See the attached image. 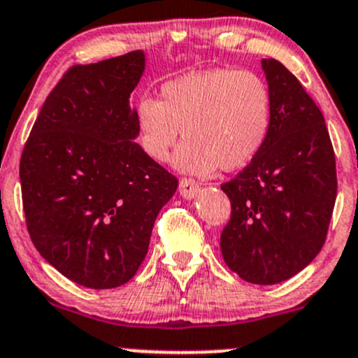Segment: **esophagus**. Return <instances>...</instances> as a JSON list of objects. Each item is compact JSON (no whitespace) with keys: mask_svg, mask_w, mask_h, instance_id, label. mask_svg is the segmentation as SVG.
Returning a JSON list of instances; mask_svg holds the SVG:
<instances>
[{"mask_svg":"<svg viewBox=\"0 0 358 358\" xmlns=\"http://www.w3.org/2000/svg\"><path fill=\"white\" fill-rule=\"evenodd\" d=\"M178 190H180V196H182L183 199H194V197L197 196V192H199V185H197L194 180L182 178L180 180Z\"/></svg>","mask_w":358,"mask_h":358,"instance_id":"1","label":"esophagus"}]
</instances>
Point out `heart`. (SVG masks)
Listing matches in <instances>:
<instances>
[{
    "label": "heart",
    "instance_id": "obj_1",
    "mask_svg": "<svg viewBox=\"0 0 358 358\" xmlns=\"http://www.w3.org/2000/svg\"><path fill=\"white\" fill-rule=\"evenodd\" d=\"M134 122L141 150L154 161H166L183 133L187 141L173 159L178 171L196 176H210L218 168L236 171L248 166L269 138L271 91L250 69L189 73L166 82L161 99L141 96Z\"/></svg>",
    "mask_w": 358,
    "mask_h": 358
}]
</instances>
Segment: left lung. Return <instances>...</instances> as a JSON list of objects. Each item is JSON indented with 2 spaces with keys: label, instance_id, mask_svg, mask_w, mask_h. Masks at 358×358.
<instances>
[{
  "label": "left lung",
  "instance_id": "8db88e82",
  "mask_svg": "<svg viewBox=\"0 0 358 358\" xmlns=\"http://www.w3.org/2000/svg\"><path fill=\"white\" fill-rule=\"evenodd\" d=\"M273 126L260 154L220 187L231 220L220 236L225 264L248 283L292 278L324 246L338 192L336 159L320 108L276 59H262Z\"/></svg>",
  "mask_w": 358,
  "mask_h": 358
}]
</instances>
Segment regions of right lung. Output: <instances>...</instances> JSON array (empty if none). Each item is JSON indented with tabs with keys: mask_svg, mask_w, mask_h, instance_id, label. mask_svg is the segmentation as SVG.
Returning a JSON list of instances; mask_svg holds the SVG:
<instances>
[{
	"mask_svg": "<svg viewBox=\"0 0 358 358\" xmlns=\"http://www.w3.org/2000/svg\"><path fill=\"white\" fill-rule=\"evenodd\" d=\"M143 50L76 64L45 99L20 157L27 231L40 255L87 289L124 285L148 252L178 180L148 157L131 94Z\"/></svg>",
	"mask_w": 358,
	"mask_h": 358,
	"instance_id": "1",
	"label": "right lung"
}]
</instances>
